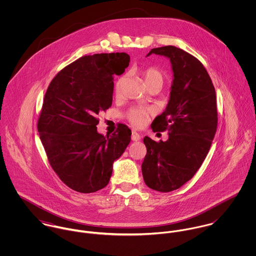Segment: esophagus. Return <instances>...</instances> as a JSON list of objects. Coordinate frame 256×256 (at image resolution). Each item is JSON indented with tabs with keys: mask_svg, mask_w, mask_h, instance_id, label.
Listing matches in <instances>:
<instances>
[{
	"mask_svg": "<svg viewBox=\"0 0 256 256\" xmlns=\"http://www.w3.org/2000/svg\"><path fill=\"white\" fill-rule=\"evenodd\" d=\"M131 139L133 141H140L141 140V135L136 132V131H132V134H131Z\"/></svg>",
	"mask_w": 256,
	"mask_h": 256,
	"instance_id": "1",
	"label": "esophagus"
}]
</instances>
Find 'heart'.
<instances>
[{"label":"heart","instance_id":"obj_1","mask_svg":"<svg viewBox=\"0 0 256 256\" xmlns=\"http://www.w3.org/2000/svg\"><path fill=\"white\" fill-rule=\"evenodd\" d=\"M143 78L145 80L146 86L156 84V82L162 84V82H164V76L162 72L160 70H158L156 68H152V67L148 68L143 72ZM121 84H122V80H119L118 82L116 84V92H119ZM148 114V110L135 108L129 110V112L127 113V118L134 126L140 127L145 124Z\"/></svg>","mask_w":256,"mask_h":256}]
</instances>
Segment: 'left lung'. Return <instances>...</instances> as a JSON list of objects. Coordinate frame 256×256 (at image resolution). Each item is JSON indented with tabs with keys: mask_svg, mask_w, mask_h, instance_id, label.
<instances>
[{
	"mask_svg": "<svg viewBox=\"0 0 256 256\" xmlns=\"http://www.w3.org/2000/svg\"><path fill=\"white\" fill-rule=\"evenodd\" d=\"M170 59L174 80L166 110L156 117L154 132H168L166 141L144 138L142 174L148 187L170 192L190 180L204 162L218 125L216 92L202 63L176 46L152 49L148 55Z\"/></svg>",
	"mask_w": 256,
	"mask_h": 256,
	"instance_id": "obj_1",
	"label": "left lung"
}]
</instances>
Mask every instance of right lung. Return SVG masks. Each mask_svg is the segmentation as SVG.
<instances>
[{"label": "right lung", "mask_w": 256, "mask_h": 256, "mask_svg": "<svg viewBox=\"0 0 256 256\" xmlns=\"http://www.w3.org/2000/svg\"><path fill=\"white\" fill-rule=\"evenodd\" d=\"M127 53L84 56L51 80L37 129L48 160L68 187L80 193L104 188L113 162L131 141V130L119 124L112 136L96 130V115L112 104L113 76L129 66Z\"/></svg>", "instance_id": "right-lung-1"}]
</instances>
